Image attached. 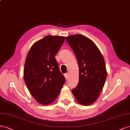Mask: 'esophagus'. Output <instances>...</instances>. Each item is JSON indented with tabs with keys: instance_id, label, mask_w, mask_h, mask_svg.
<instances>
[{
	"instance_id": "34e87169",
	"label": "esophagus",
	"mask_w": 130,
	"mask_h": 130,
	"mask_svg": "<svg viewBox=\"0 0 130 130\" xmlns=\"http://www.w3.org/2000/svg\"><path fill=\"white\" fill-rule=\"evenodd\" d=\"M64 76L65 77L66 79H68V73H65V75H64Z\"/></svg>"
}]
</instances>
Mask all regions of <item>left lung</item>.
<instances>
[{"mask_svg": "<svg viewBox=\"0 0 130 130\" xmlns=\"http://www.w3.org/2000/svg\"><path fill=\"white\" fill-rule=\"evenodd\" d=\"M75 53L78 64L79 79L72 94L79 104L88 106L98 99L107 77L105 62L92 40L81 34L65 38Z\"/></svg>", "mask_w": 130, "mask_h": 130, "instance_id": "8db88e82", "label": "left lung"}]
</instances>
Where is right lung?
Returning <instances> with one entry per match:
<instances>
[{
    "mask_svg": "<svg viewBox=\"0 0 130 130\" xmlns=\"http://www.w3.org/2000/svg\"><path fill=\"white\" fill-rule=\"evenodd\" d=\"M64 40V36H46L32 44L25 59V84L33 98L43 105L54 102L65 83L55 58Z\"/></svg>",
    "mask_w": 130,
    "mask_h": 130,
    "instance_id": "add662e5",
    "label": "right lung"
}]
</instances>
